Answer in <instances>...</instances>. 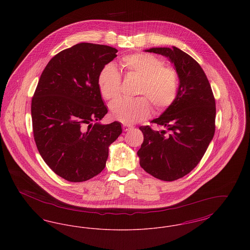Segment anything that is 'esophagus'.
I'll return each mask as SVG.
<instances>
[{
	"instance_id": "esophagus-1",
	"label": "esophagus",
	"mask_w": 250,
	"mask_h": 250,
	"mask_svg": "<svg viewBox=\"0 0 250 250\" xmlns=\"http://www.w3.org/2000/svg\"><path fill=\"white\" fill-rule=\"evenodd\" d=\"M131 125H123V130L125 131V132H126V131H129L131 129Z\"/></svg>"
}]
</instances>
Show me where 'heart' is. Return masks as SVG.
<instances>
[{
  "mask_svg": "<svg viewBox=\"0 0 250 250\" xmlns=\"http://www.w3.org/2000/svg\"><path fill=\"white\" fill-rule=\"evenodd\" d=\"M122 66L128 74L142 78L139 94L147 95L155 108L162 110L175 99L178 91V75L164 62L150 53L139 52L125 56ZM99 92L106 100L118 97L121 91V75L113 64H107L100 71L97 79ZM112 118L124 124H134L146 119L151 112L147 97L135 99H118L110 104Z\"/></svg>",
  "mask_w": 250,
  "mask_h": 250,
  "instance_id": "heart-1",
  "label": "heart"
}]
</instances>
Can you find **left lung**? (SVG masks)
I'll return each instance as SVG.
<instances>
[{
	"label": "left lung",
	"instance_id": "left-lung-1",
	"mask_svg": "<svg viewBox=\"0 0 250 250\" xmlns=\"http://www.w3.org/2000/svg\"><path fill=\"white\" fill-rule=\"evenodd\" d=\"M165 56L178 75L174 101L152 121L165 129L141 126L143 143L138 151L140 165L163 181L184 177L199 164L214 134L215 101L211 85L201 65L176 47L145 49Z\"/></svg>",
	"mask_w": 250,
	"mask_h": 250
}]
</instances>
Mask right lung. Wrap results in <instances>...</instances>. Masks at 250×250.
Returning a JSON list of instances; mask_svg holds the SVG:
<instances>
[{"label": "right lung", "instance_id": "obj_1", "mask_svg": "<svg viewBox=\"0 0 250 250\" xmlns=\"http://www.w3.org/2000/svg\"><path fill=\"white\" fill-rule=\"evenodd\" d=\"M117 51L105 45L77 44L50 60L39 79L31 107L36 147L47 165L66 181L84 182L99 174L109 145L122 133L119 122L100 123L107 108L97 84L99 73Z\"/></svg>", "mask_w": 250, "mask_h": 250}]
</instances>
